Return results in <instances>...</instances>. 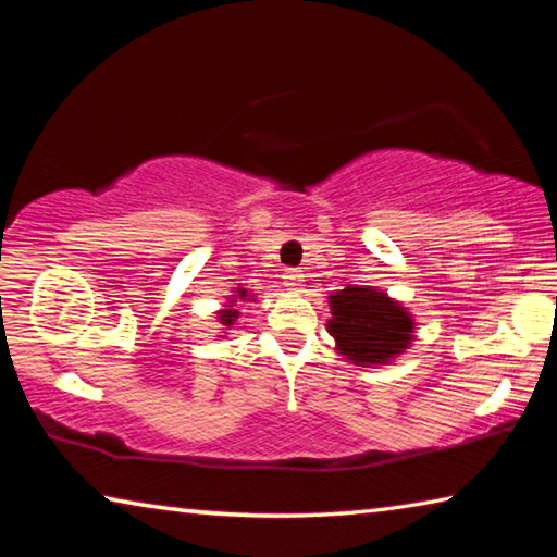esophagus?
<instances>
[{"mask_svg": "<svg viewBox=\"0 0 557 557\" xmlns=\"http://www.w3.org/2000/svg\"><path fill=\"white\" fill-rule=\"evenodd\" d=\"M282 282H285L287 289L299 292L301 287H305V272L297 270V268H287L285 275H282Z\"/></svg>", "mask_w": 557, "mask_h": 557, "instance_id": "esophagus-1", "label": "esophagus"}]
</instances>
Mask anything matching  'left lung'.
I'll use <instances>...</instances> for the list:
<instances>
[{"instance_id":"8db88e82","label":"left lung","mask_w":557,"mask_h":557,"mask_svg":"<svg viewBox=\"0 0 557 557\" xmlns=\"http://www.w3.org/2000/svg\"><path fill=\"white\" fill-rule=\"evenodd\" d=\"M329 307L334 314L329 334L356 363H385L410 344V314L383 292L348 285L329 297Z\"/></svg>"}]
</instances>
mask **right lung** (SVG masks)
<instances>
[{
  "instance_id": "1",
  "label": "right lung",
  "mask_w": 557,
  "mask_h": 557,
  "mask_svg": "<svg viewBox=\"0 0 557 557\" xmlns=\"http://www.w3.org/2000/svg\"><path fill=\"white\" fill-rule=\"evenodd\" d=\"M238 297H245V289H240V295ZM235 301V299H233ZM228 307H233V305H228ZM219 319H221V324H225V326H231L235 319H238V312H235V309H223V312L219 314Z\"/></svg>"
}]
</instances>
